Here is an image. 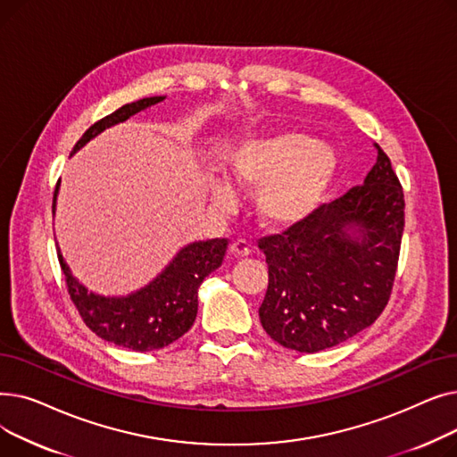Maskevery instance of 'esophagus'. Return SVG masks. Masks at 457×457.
I'll use <instances>...</instances> for the list:
<instances>
[{"label": "esophagus", "instance_id": "1", "mask_svg": "<svg viewBox=\"0 0 457 457\" xmlns=\"http://www.w3.org/2000/svg\"><path fill=\"white\" fill-rule=\"evenodd\" d=\"M229 253L235 257H248L252 253V246L248 245V241H245V238H238V241L231 243Z\"/></svg>", "mask_w": 457, "mask_h": 457}]
</instances>
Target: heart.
I'll return each instance as SVG.
<instances>
[{
    "label": "heart",
    "mask_w": 457,
    "mask_h": 457,
    "mask_svg": "<svg viewBox=\"0 0 457 457\" xmlns=\"http://www.w3.org/2000/svg\"><path fill=\"white\" fill-rule=\"evenodd\" d=\"M231 179L245 188H257L255 212L274 229L307 220L320 204L337 172L335 154L300 131H279L243 140L228 157ZM211 196L220 207L235 200L224 181L211 185Z\"/></svg>",
    "instance_id": "b5f03b06"
}]
</instances>
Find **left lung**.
<instances>
[{
  "label": "left lung",
  "mask_w": 457,
  "mask_h": 457,
  "mask_svg": "<svg viewBox=\"0 0 457 457\" xmlns=\"http://www.w3.org/2000/svg\"><path fill=\"white\" fill-rule=\"evenodd\" d=\"M365 183L307 220L259 241L269 289L259 319L285 348L315 353L363 331L386 309L403 233V190L378 144Z\"/></svg>",
  "instance_id": "obj_1"
}]
</instances>
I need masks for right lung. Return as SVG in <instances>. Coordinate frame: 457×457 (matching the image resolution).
Instances as JSON below:
<instances>
[{"mask_svg":"<svg viewBox=\"0 0 457 457\" xmlns=\"http://www.w3.org/2000/svg\"><path fill=\"white\" fill-rule=\"evenodd\" d=\"M162 100L164 96H154V98H142L116 109L114 112L92 124L76 142L71 154H76L90 138L100 135L107 128L126 122L129 116ZM226 250L228 238H211V241L192 243L185 246L172 259L170 265L150 285L120 298H107L88 293L71 276L61 252H57V255L70 300L74 302L83 322L107 343L135 352H152L172 345L195 324L198 313L200 285L212 270L222 265Z\"/></svg>","mask_w":457,"mask_h":457,"instance_id":"1","label":"right lung"}]
</instances>
